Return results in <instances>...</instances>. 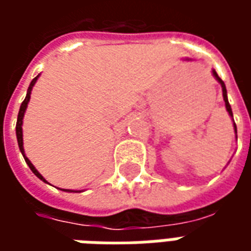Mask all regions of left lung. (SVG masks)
<instances>
[{
    "mask_svg": "<svg viewBox=\"0 0 251 251\" xmlns=\"http://www.w3.org/2000/svg\"><path fill=\"white\" fill-rule=\"evenodd\" d=\"M212 74H214V76H215L216 80H218V82L221 83L222 91H223V99H225V104H226V109H227V111H228V114H230V115H231V117H232L231 106H230V103H228V99H227V90H226V86H225V83H223V80H222L221 77L218 76V74H216L215 70L212 71ZM234 130H235V133H237V126H235V124H234Z\"/></svg>",
    "mask_w": 251,
    "mask_h": 251,
    "instance_id": "8db88e82",
    "label": "left lung"
}]
</instances>
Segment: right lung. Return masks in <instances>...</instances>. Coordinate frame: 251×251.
Here are the masks:
<instances>
[{"instance_id": "1", "label": "right lung", "mask_w": 251, "mask_h": 251, "mask_svg": "<svg viewBox=\"0 0 251 251\" xmlns=\"http://www.w3.org/2000/svg\"><path fill=\"white\" fill-rule=\"evenodd\" d=\"M37 77H39V75L30 82L29 87H28V91H26V97H25V99L23 100V103H21V106H20V111H19V117H17V124H16V134H17V141H19V147H20V151H21V153H23V156H24L25 161H26V164H28V167L30 168V171L33 172V174L39 177L40 180H43V181H46V179L41 176L39 172H37V169L33 167V164L30 163L29 158L25 157V153H24V144H23V118H24V113L25 110H26V106H28V102H29L30 99V91H32V88H33V86H35L36 80H37ZM47 183V181H46ZM63 191H70V189H63ZM70 192H80V191H70Z\"/></svg>"}]
</instances>
